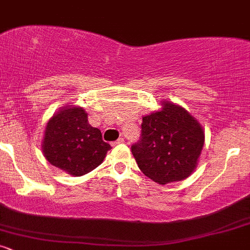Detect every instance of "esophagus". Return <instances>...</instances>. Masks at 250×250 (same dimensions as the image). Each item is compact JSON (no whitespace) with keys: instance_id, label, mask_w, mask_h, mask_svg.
<instances>
[{"instance_id":"34e87169","label":"esophagus","mask_w":250,"mask_h":250,"mask_svg":"<svg viewBox=\"0 0 250 250\" xmlns=\"http://www.w3.org/2000/svg\"><path fill=\"white\" fill-rule=\"evenodd\" d=\"M123 142H125V140H123L122 137H120V139L117 140V141H115V142H113V143H111V146H116V145H120V143H123Z\"/></svg>"}]
</instances>
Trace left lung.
Returning a JSON list of instances; mask_svg holds the SVG:
<instances>
[{"label":"left lung","mask_w":250,"mask_h":250,"mask_svg":"<svg viewBox=\"0 0 250 250\" xmlns=\"http://www.w3.org/2000/svg\"><path fill=\"white\" fill-rule=\"evenodd\" d=\"M142 121V139L131 147L142 173L159 185L190 176L205 145L201 123L187 109L168 100Z\"/></svg>","instance_id":"obj_1"}]
</instances>
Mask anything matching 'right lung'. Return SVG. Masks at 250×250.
Wrapping results in <instances>:
<instances>
[{
    "instance_id": "obj_1",
    "label": "right lung",
    "mask_w": 250,
    "mask_h": 250,
    "mask_svg": "<svg viewBox=\"0 0 250 250\" xmlns=\"http://www.w3.org/2000/svg\"><path fill=\"white\" fill-rule=\"evenodd\" d=\"M41 147L50 165L73 176L99 167L111 149L100 129L89 125L84 109L75 104H65L50 117Z\"/></svg>"
}]
</instances>
